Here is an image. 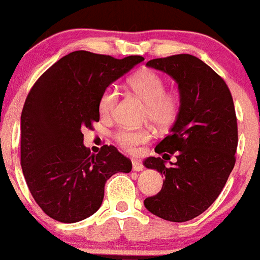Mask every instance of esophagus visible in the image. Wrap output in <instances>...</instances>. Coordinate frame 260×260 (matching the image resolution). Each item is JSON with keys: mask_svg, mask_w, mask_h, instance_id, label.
<instances>
[{"mask_svg": "<svg viewBox=\"0 0 260 260\" xmlns=\"http://www.w3.org/2000/svg\"><path fill=\"white\" fill-rule=\"evenodd\" d=\"M132 168H133V171L139 172V171H143V169H144V166H143V164L140 162L139 160L133 159V160H132Z\"/></svg>", "mask_w": 260, "mask_h": 260, "instance_id": "1", "label": "esophagus"}]
</instances>
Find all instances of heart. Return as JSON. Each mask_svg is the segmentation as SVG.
Returning a JSON list of instances; mask_svg holds the SVG:
<instances>
[{"instance_id":"obj_1","label":"heart","mask_w":260,"mask_h":260,"mask_svg":"<svg viewBox=\"0 0 260 260\" xmlns=\"http://www.w3.org/2000/svg\"><path fill=\"white\" fill-rule=\"evenodd\" d=\"M129 88L147 104V117L157 127H168L177 118L181 100L176 92H168L165 80L153 71H142L128 80ZM117 86L105 89L99 101V111L103 116L111 115L118 101ZM150 138L148 129H123L116 134V140L127 150L143 144Z\"/></svg>"}]
</instances>
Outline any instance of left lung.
Returning a JSON list of instances; mask_svg holds the SVG:
<instances>
[{
	"instance_id": "obj_1",
	"label": "left lung",
	"mask_w": 260,
	"mask_h": 260,
	"mask_svg": "<svg viewBox=\"0 0 260 260\" xmlns=\"http://www.w3.org/2000/svg\"><path fill=\"white\" fill-rule=\"evenodd\" d=\"M147 66L177 83L181 106L170 134L155 148L164 156L143 162L165 177L144 207L164 220L184 222L215 202L234 169L238 142L234 100L221 77L196 56L155 58ZM174 153L178 160L166 166L165 156Z\"/></svg>"
}]
</instances>
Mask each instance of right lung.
I'll list each match as a JSON object with an SVG mask.
<instances>
[{
    "label": "right lung",
    "mask_w": 260,
    "mask_h": 260,
    "mask_svg": "<svg viewBox=\"0 0 260 260\" xmlns=\"http://www.w3.org/2000/svg\"><path fill=\"white\" fill-rule=\"evenodd\" d=\"M144 61L74 51L45 72L26 96L20 117V165L32 198L57 221L73 223L96 213L106 181L132 162L113 145L90 155L84 128L100 120L99 101L111 83Z\"/></svg>",
    "instance_id": "right-lung-1"
}]
</instances>
